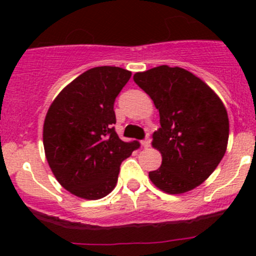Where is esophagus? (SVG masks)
Returning a JSON list of instances; mask_svg holds the SVG:
<instances>
[{
	"label": "esophagus",
	"instance_id": "34e87169",
	"mask_svg": "<svg viewBox=\"0 0 256 256\" xmlns=\"http://www.w3.org/2000/svg\"><path fill=\"white\" fill-rule=\"evenodd\" d=\"M141 144H142V146L144 147V148L150 147V144H151V138H150V136H146V138H144Z\"/></svg>",
	"mask_w": 256,
	"mask_h": 256
}]
</instances>
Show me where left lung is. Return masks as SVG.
I'll use <instances>...</instances> for the list:
<instances>
[{"mask_svg":"<svg viewBox=\"0 0 256 256\" xmlns=\"http://www.w3.org/2000/svg\"><path fill=\"white\" fill-rule=\"evenodd\" d=\"M134 82L160 112L161 128L152 146L161 167L148 172L156 187L170 194L188 192L213 174L226 154L228 114L216 92L186 69L160 66L136 73Z\"/></svg>","mask_w":256,"mask_h":256,"instance_id":"left-lung-1","label":"left lung"}]
</instances>
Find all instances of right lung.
<instances>
[{
	"label": "right lung",
	"mask_w": 256,
	"mask_h": 256,
	"mask_svg": "<svg viewBox=\"0 0 256 256\" xmlns=\"http://www.w3.org/2000/svg\"><path fill=\"white\" fill-rule=\"evenodd\" d=\"M131 72L96 66L74 79L54 99L43 126L47 161L56 180L74 196L100 200L118 182L120 164L140 147L120 140L115 99Z\"/></svg>",
	"instance_id": "1"
}]
</instances>
